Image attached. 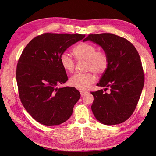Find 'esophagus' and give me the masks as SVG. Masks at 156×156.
I'll return each mask as SVG.
<instances>
[{"label":"esophagus","instance_id":"obj_1","mask_svg":"<svg viewBox=\"0 0 156 156\" xmlns=\"http://www.w3.org/2000/svg\"><path fill=\"white\" fill-rule=\"evenodd\" d=\"M87 93H88V92H85V91H80V94H81V97H83V95H85V94H86Z\"/></svg>","mask_w":156,"mask_h":156}]
</instances>
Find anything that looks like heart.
<instances>
[{"instance_id":"heart-1","label":"heart","mask_w":156,"mask_h":156,"mask_svg":"<svg viewBox=\"0 0 156 156\" xmlns=\"http://www.w3.org/2000/svg\"><path fill=\"white\" fill-rule=\"evenodd\" d=\"M73 53L78 61H85L86 71H92L97 75H101L108 69L109 57L105 52L99 51L97 47L90 43L80 42L73 48ZM60 62L63 69L68 73H73L75 69V61L67 53L61 55ZM95 81V76L91 73L76 74L71 76L69 83L73 87L80 90H85Z\"/></svg>"}]
</instances>
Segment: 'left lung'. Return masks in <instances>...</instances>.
<instances>
[{
    "label": "left lung",
    "mask_w": 156,
    "mask_h": 156,
    "mask_svg": "<svg viewBox=\"0 0 156 156\" xmlns=\"http://www.w3.org/2000/svg\"><path fill=\"white\" fill-rule=\"evenodd\" d=\"M90 40L101 46L109 57L108 69L97 86L103 90L91 92V106L95 118L102 124L114 125L127 120L134 112L144 85L140 55L129 41L112 34H90ZM108 89L110 92L104 93Z\"/></svg>",
    "instance_id": "obj_1"
}]
</instances>
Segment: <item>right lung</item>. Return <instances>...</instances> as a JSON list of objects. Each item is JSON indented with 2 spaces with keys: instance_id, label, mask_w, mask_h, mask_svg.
<instances>
[{
  "instance_id": "add662e5",
  "label": "right lung",
  "mask_w": 156,
  "mask_h": 156,
  "mask_svg": "<svg viewBox=\"0 0 156 156\" xmlns=\"http://www.w3.org/2000/svg\"><path fill=\"white\" fill-rule=\"evenodd\" d=\"M85 35L45 33L33 38L24 48L16 68L21 102L31 117L46 126L68 120L80 94L74 87L58 88L68 80L60 57Z\"/></svg>"
}]
</instances>
